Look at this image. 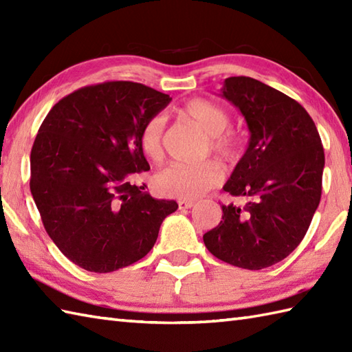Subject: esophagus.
<instances>
[{
	"mask_svg": "<svg viewBox=\"0 0 352 352\" xmlns=\"http://www.w3.org/2000/svg\"><path fill=\"white\" fill-rule=\"evenodd\" d=\"M193 201H189V199H180L178 201V207L182 208V210H184V208H190V207H193Z\"/></svg>",
	"mask_w": 352,
	"mask_h": 352,
	"instance_id": "esophagus-1",
	"label": "esophagus"
}]
</instances>
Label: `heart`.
<instances>
[{
  "instance_id": "b5f03b06",
  "label": "heart",
  "mask_w": 352,
  "mask_h": 352,
  "mask_svg": "<svg viewBox=\"0 0 352 352\" xmlns=\"http://www.w3.org/2000/svg\"><path fill=\"white\" fill-rule=\"evenodd\" d=\"M182 115L197 124L207 136L206 154L212 153L221 162L233 160L241 136L230 129L231 116L228 111L208 100H192L182 109ZM164 118L155 115L144 124L139 134L142 151L154 162L163 157ZM223 172L218 163L204 162L197 164L170 163L154 178L157 190L166 197L178 199H195L219 184Z\"/></svg>"
}]
</instances>
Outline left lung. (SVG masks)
Masks as SVG:
<instances>
[{
    "label": "left lung",
    "instance_id": "left-lung-1",
    "mask_svg": "<svg viewBox=\"0 0 352 352\" xmlns=\"http://www.w3.org/2000/svg\"><path fill=\"white\" fill-rule=\"evenodd\" d=\"M241 110L250 142L223 190L246 204L222 206L203 236L214 257L258 271L301 243L322 193L325 155L315 122L300 102L251 77H230L219 94Z\"/></svg>",
    "mask_w": 352,
    "mask_h": 352
}]
</instances>
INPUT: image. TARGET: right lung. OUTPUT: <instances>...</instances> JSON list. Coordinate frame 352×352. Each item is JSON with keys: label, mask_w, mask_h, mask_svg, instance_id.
Wrapping results in <instances>:
<instances>
[{"label": "right lung", "mask_w": 352, "mask_h": 352, "mask_svg": "<svg viewBox=\"0 0 352 352\" xmlns=\"http://www.w3.org/2000/svg\"><path fill=\"white\" fill-rule=\"evenodd\" d=\"M172 98L133 81H106L69 94L50 110L30 155V190L43 227L72 263L113 272L145 257L174 199L133 184L149 164L142 126Z\"/></svg>", "instance_id": "obj_1"}]
</instances>
